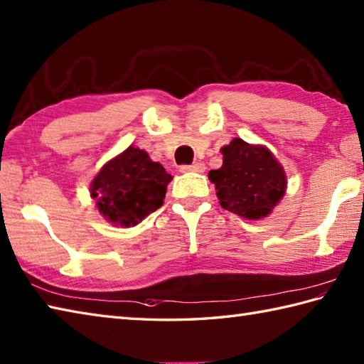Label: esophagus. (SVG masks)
<instances>
[{
	"mask_svg": "<svg viewBox=\"0 0 364 364\" xmlns=\"http://www.w3.org/2000/svg\"><path fill=\"white\" fill-rule=\"evenodd\" d=\"M204 163L198 161V163H193V165H182L181 166V173H204Z\"/></svg>",
	"mask_w": 364,
	"mask_h": 364,
	"instance_id": "34e87169",
	"label": "esophagus"
}]
</instances>
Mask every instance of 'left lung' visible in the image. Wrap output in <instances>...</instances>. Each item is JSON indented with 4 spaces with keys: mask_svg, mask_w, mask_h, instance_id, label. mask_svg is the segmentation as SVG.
Instances as JSON below:
<instances>
[{
    "mask_svg": "<svg viewBox=\"0 0 364 364\" xmlns=\"http://www.w3.org/2000/svg\"><path fill=\"white\" fill-rule=\"evenodd\" d=\"M221 154L223 165L209 171L221 207L247 220L267 217L286 193L283 166L265 146L240 138L221 147Z\"/></svg>",
    "mask_w": 364,
    "mask_h": 364,
    "instance_id": "left-lung-1",
    "label": "left lung"
}]
</instances>
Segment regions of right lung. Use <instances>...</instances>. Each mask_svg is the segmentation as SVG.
I'll return each mask as SVG.
<instances>
[{
  "instance_id": "right-lung-1",
  "label": "right lung",
  "mask_w": 364,
  "mask_h": 364,
  "mask_svg": "<svg viewBox=\"0 0 364 364\" xmlns=\"http://www.w3.org/2000/svg\"><path fill=\"white\" fill-rule=\"evenodd\" d=\"M171 179L146 151L130 146L102 166L91 182V196L109 223L130 228L160 209Z\"/></svg>"
}]
</instances>
